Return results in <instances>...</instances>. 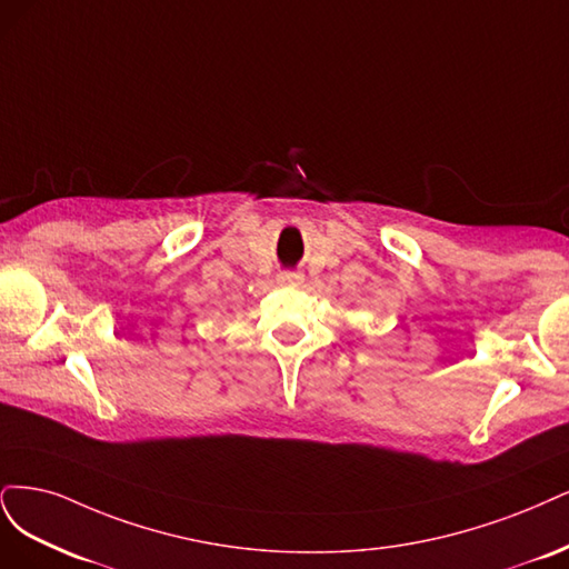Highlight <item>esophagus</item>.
<instances>
[{
    "instance_id": "34e87169",
    "label": "esophagus",
    "mask_w": 569,
    "mask_h": 569,
    "mask_svg": "<svg viewBox=\"0 0 569 569\" xmlns=\"http://www.w3.org/2000/svg\"><path fill=\"white\" fill-rule=\"evenodd\" d=\"M305 281V277L302 273H298V271H281L279 273V283H283V286H300Z\"/></svg>"
}]
</instances>
